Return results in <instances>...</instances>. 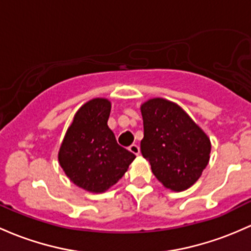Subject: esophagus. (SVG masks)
<instances>
[{
	"mask_svg": "<svg viewBox=\"0 0 251 251\" xmlns=\"http://www.w3.org/2000/svg\"><path fill=\"white\" fill-rule=\"evenodd\" d=\"M128 150H130V151L134 155H139V151H141V149H139V147L137 146V144H132V146H130Z\"/></svg>",
	"mask_w": 251,
	"mask_h": 251,
	"instance_id": "obj_1",
	"label": "esophagus"
}]
</instances>
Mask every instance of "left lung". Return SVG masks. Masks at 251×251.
Masks as SVG:
<instances>
[{"instance_id":"left-lung-1","label":"left lung","mask_w":251,"mask_h":251,"mask_svg":"<svg viewBox=\"0 0 251 251\" xmlns=\"http://www.w3.org/2000/svg\"><path fill=\"white\" fill-rule=\"evenodd\" d=\"M144 137L141 151L165 188L184 191L209 162V137L176 103L155 97L141 105Z\"/></svg>"}]
</instances>
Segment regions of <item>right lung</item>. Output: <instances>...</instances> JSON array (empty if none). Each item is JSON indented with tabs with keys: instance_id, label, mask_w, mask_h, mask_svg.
<instances>
[{
	"instance_id": "add662e5",
	"label": "right lung",
	"mask_w": 251,
	"mask_h": 251,
	"mask_svg": "<svg viewBox=\"0 0 251 251\" xmlns=\"http://www.w3.org/2000/svg\"><path fill=\"white\" fill-rule=\"evenodd\" d=\"M110 101L92 99L75 114L59 150V163L79 188L94 194L107 191L126 173L136 159L120 147L108 127Z\"/></svg>"
}]
</instances>
